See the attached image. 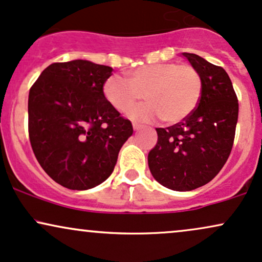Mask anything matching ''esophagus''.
<instances>
[{"label":"esophagus","mask_w":262,"mask_h":262,"mask_svg":"<svg viewBox=\"0 0 262 262\" xmlns=\"http://www.w3.org/2000/svg\"><path fill=\"white\" fill-rule=\"evenodd\" d=\"M133 129H134V130H139L140 125L137 124V123H133Z\"/></svg>","instance_id":"1"}]
</instances>
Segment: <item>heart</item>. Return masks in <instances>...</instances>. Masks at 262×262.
<instances>
[{
	"instance_id": "b5f03b06",
	"label": "heart",
	"mask_w": 262,
	"mask_h": 262,
	"mask_svg": "<svg viewBox=\"0 0 262 262\" xmlns=\"http://www.w3.org/2000/svg\"><path fill=\"white\" fill-rule=\"evenodd\" d=\"M127 80L111 76L103 85L104 97L118 112L128 110L144 97L148 103L129 111L134 121L146 122L159 117L165 123H177L189 116L202 95V79L192 65L159 62L127 73Z\"/></svg>"
}]
</instances>
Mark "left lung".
<instances>
[{
  "label": "left lung",
  "instance_id": "8db88e82",
  "mask_svg": "<svg viewBox=\"0 0 262 262\" xmlns=\"http://www.w3.org/2000/svg\"><path fill=\"white\" fill-rule=\"evenodd\" d=\"M202 79L197 107L181 122L156 128L158 143L148 164L159 183L173 191H192L212 181L229 158L239 113L233 83L222 66L183 53Z\"/></svg>",
  "mask_w": 262,
  "mask_h": 262
}]
</instances>
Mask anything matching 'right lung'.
I'll return each instance as SVG.
<instances>
[{"mask_svg":"<svg viewBox=\"0 0 262 262\" xmlns=\"http://www.w3.org/2000/svg\"><path fill=\"white\" fill-rule=\"evenodd\" d=\"M112 71L87 60L54 62L29 90L33 152L45 172L66 188L81 191L106 181L133 134L130 121L104 97Z\"/></svg>","mask_w":262,"mask_h":262,"instance_id":"right-lung-1","label":"right lung"}]
</instances>
